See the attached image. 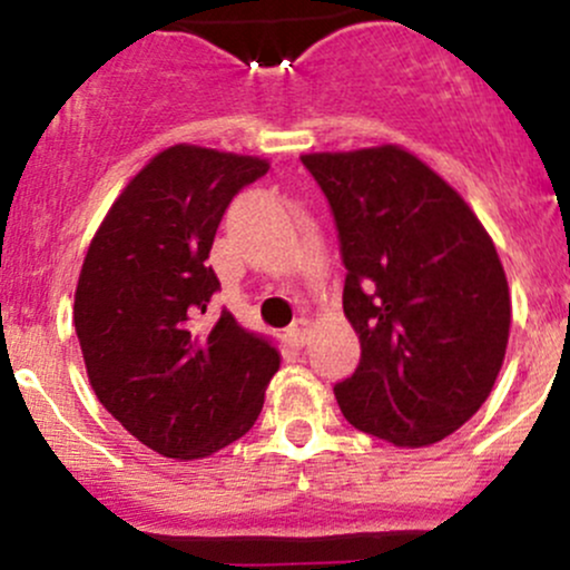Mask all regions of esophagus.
Masks as SVG:
<instances>
[{
  "label": "esophagus",
  "instance_id": "obj_1",
  "mask_svg": "<svg viewBox=\"0 0 570 570\" xmlns=\"http://www.w3.org/2000/svg\"><path fill=\"white\" fill-rule=\"evenodd\" d=\"M286 340H289V345H294V348H303L307 343V322L292 324L289 330H286Z\"/></svg>",
  "mask_w": 570,
  "mask_h": 570
}]
</instances>
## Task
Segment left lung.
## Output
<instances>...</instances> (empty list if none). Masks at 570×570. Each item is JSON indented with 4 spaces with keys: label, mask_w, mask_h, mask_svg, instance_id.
Segmentation results:
<instances>
[{
    "label": "left lung",
    "mask_w": 570,
    "mask_h": 570,
    "mask_svg": "<svg viewBox=\"0 0 570 570\" xmlns=\"http://www.w3.org/2000/svg\"><path fill=\"white\" fill-rule=\"evenodd\" d=\"M335 217L343 311L362 358L335 385L345 421L423 448L482 407L503 364L512 303L466 200L402 147L303 155Z\"/></svg>",
    "instance_id": "obj_1"
}]
</instances>
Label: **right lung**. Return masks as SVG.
<instances>
[{
  "label": "right lung",
  "mask_w": 570,
  "mask_h": 570,
  "mask_svg": "<svg viewBox=\"0 0 570 570\" xmlns=\"http://www.w3.org/2000/svg\"><path fill=\"white\" fill-rule=\"evenodd\" d=\"M248 155L176 144L112 203L85 254L75 330L98 402L128 434L179 461L257 421L281 356L227 311L203 322L219 278L206 263L227 206L267 174Z\"/></svg>",
  "instance_id": "1"
}]
</instances>
